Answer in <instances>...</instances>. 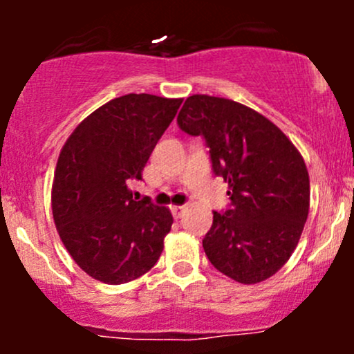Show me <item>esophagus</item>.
<instances>
[{"label":"esophagus","instance_id":"obj_1","mask_svg":"<svg viewBox=\"0 0 354 354\" xmlns=\"http://www.w3.org/2000/svg\"><path fill=\"white\" fill-rule=\"evenodd\" d=\"M171 209H173L174 218H181V216H183V213H185L186 206H183V205H176V206H173Z\"/></svg>","mask_w":354,"mask_h":354}]
</instances>
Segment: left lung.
<instances>
[{
	"label": "left lung",
	"mask_w": 354,
	"mask_h": 354,
	"mask_svg": "<svg viewBox=\"0 0 354 354\" xmlns=\"http://www.w3.org/2000/svg\"><path fill=\"white\" fill-rule=\"evenodd\" d=\"M178 124L203 136L216 176L228 183L230 209L213 211L203 239L211 265L243 284L271 278L298 246L310 211V174L281 129L233 100L193 95Z\"/></svg>",
	"instance_id": "1"
}]
</instances>
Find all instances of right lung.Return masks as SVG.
Here are the masks:
<instances>
[{"label":"right lung","mask_w":354,"mask_h":354,"mask_svg":"<svg viewBox=\"0 0 354 354\" xmlns=\"http://www.w3.org/2000/svg\"><path fill=\"white\" fill-rule=\"evenodd\" d=\"M181 103L120 96L84 118L61 148L51 188L56 230L76 265L101 283L133 281L160 259L171 211L136 201L128 183L141 180Z\"/></svg>","instance_id":"right-lung-1"}]
</instances>
